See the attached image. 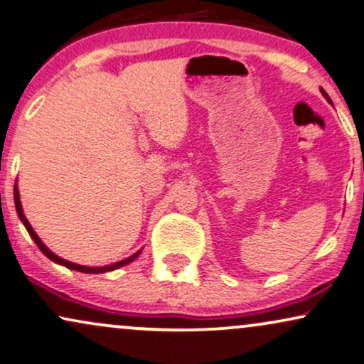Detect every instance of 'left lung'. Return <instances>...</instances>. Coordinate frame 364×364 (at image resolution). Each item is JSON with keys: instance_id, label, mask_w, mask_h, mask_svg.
Wrapping results in <instances>:
<instances>
[{"instance_id": "left-lung-1", "label": "left lung", "mask_w": 364, "mask_h": 364, "mask_svg": "<svg viewBox=\"0 0 364 364\" xmlns=\"http://www.w3.org/2000/svg\"><path fill=\"white\" fill-rule=\"evenodd\" d=\"M321 90H323V89H321ZM323 94H324V90H323ZM326 95V97H328V94H324ZM329 102H331V100H329Z\"/></svg>"}]
</instances>
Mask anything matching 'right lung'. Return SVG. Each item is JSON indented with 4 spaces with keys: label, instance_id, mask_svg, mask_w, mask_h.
I'll return each instance as SVG.
<instances>
[{
    "label": "right lung",
    "instance_id": "right-lung-1",
    "mask_svg": "<svg viewBox=\"0 0 364 364\" xmlns=\"http://www.w3.org/2000/svg\"><path fill=\"white\" fill-rule=\"evenodd\" d=\"M15 206H16V213H18V216H20V220H21V222H23V225H25V228L28 230L30 237L33 238V242L36 243V247H38L40 250L43 252V254L48 257L50 260L57 262V264L63 265V267H67V269H72V270H79V272H85V274H102V272H110V270L121 269V267L127 265V264H131V262H132V260H136V259H137V255L141 254V250H139V252H136L134 255L127 257V259H124V260H121V262H116V264H112V265H105V267H87V265H79V264H73V262L63 260L62 257L55 255L52 250H48V248L45 247V243L40 240L38 235H36V233H35V230L31 228V225H30L28 220H26V216L23 215L21 201H20V191H18V186H16V185H15Z\"/></svg>",
    "mask_w": 364,
    "mask_h": 364
}]
</instances>
